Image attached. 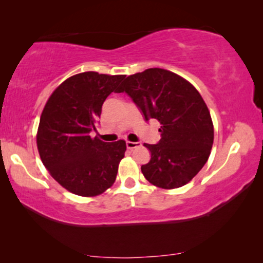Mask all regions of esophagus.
Returning a JSON list of instances; mask_svg holds the SVG:
<instances>
[{"label":"esophagus","instance_id":"34e87169","mask_svg":"<svg viewBox=\"0 0 263 263\" xmlns=\"http://www.w3.org/2000/svg\"><path fill=\"white\" fill-rule=\"evenodd\" d=\"M141 146V143L140 142H132V141H127V148L128 149H134L136 147H140Z\"/></svg>","mask_w":263,"mask_h":263}]
</instances>
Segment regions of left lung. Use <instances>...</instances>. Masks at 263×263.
I'll return each instance as SVG.
<instances>
[{"label": "left lung", "instance_id": "obj_1", "mask_svg": "<svg viewBox=\"0 0 263 263\" xmlns=\"http://www.w3.org/2000/svg\"><path fill=\"white\" fill-rule=\"evenodd\" d=\"M117 92L127 93L146 121L161 124L159 142L145 143L151 152L141 166L147 181L163 189L192 181L208 160L214 139L210 110L197 89L172 71L149 68L129 75Z\"/></svg>", "mask_w": 263, "mask_h": 263}]
</instances>
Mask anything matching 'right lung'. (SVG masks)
<instances>
[{
  "mask_svg": "<svg viewBox=\"0 0 263 263\" xmlns=\"http://www.w3.org/2000/svg\"><path fill=\"white\" fill-rule=\"evenodd\" d=\"M125 75L85 71L63 81L46 102L37 133L41 159L68 192L97 196L116 179L125 141L91 138L105 99L117 92Z\"/></svg>",
  "mask_w": 263,
  "mask_h": 263,
  "instance_id": "obj_1",
  "label": "right lung"
}]
</instances>
